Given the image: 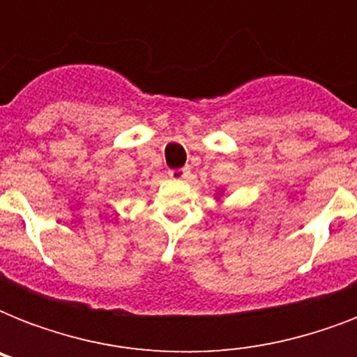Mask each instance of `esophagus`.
I'll use <instances>...</instances> for the list:
<instances>
[{"label": "esophagus", "mask_w": 357, "mask_h": 357, "mask_svg": "<svg viewBox=\"0 0 357 357\" xmlns=\"http://www.w3.org/2000/svg\"><path fill=\"white\" fill-rule=\"evenodd\" d=\"M168 176L172 179H185L189 176V167L183 168H174V170H168Z\"/></svg>", "instance_id": "esophagus-1"}]
</instances>
